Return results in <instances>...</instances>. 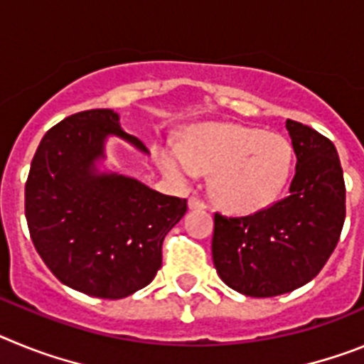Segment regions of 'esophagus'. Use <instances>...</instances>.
I'll return each instance as SVG.
<instances>
[{
  "instance_id": "34e87169",
  "label": "esophagus",
  "mask_w": 364,
  "mask_h": 364,
  "mask_svg": "<svg viewBox=\"0 0 364 364\" xmlns=\"http://www.w3.org/2000/svg\"><path fill=\"white\" fill-rule=\"evenodd\" d=\"M188 205H189V210H205V202H202L200 198L197 197L189 198Z\"/></svg>"
}]
</instances>
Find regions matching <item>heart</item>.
Segmentation results:
<instances>
[{"mask_svg":"<svg viewBox=\"0 0 364 364\" xmlns=\"http://www.w3.org/2000/svg\"><path fill=\"white\" fill-rule=\"evenodd\" d=\"M164 173L191 178L197 169L211 171L215 202L233 213L264 210L284 189L294 167V147L279 133L237 124H204L186 133L182 147H162Z\"/></svg>","mask_w":364,"mask_h":364,"instance_id":"heart-1","label":"heart"}]
</instances>
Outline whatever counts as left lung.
<instances>
[{
	"label": "left lung",
	"instance_id": "left-lung-1",
	"mask_svg": "<svg viewBox=\"0 0 364 364\" xmlns=\"http://www.w3.org/2000/svg\"><path fill=\"white\" fill-rule=\"evenodd\" d=\"M297 166L290 193L247 217L215 213L211 253L218 277L247 297H275L310 282L339 242L345 178L326 136L286 120Z\"/></svg>",
	"mask_w": 364,
	"mask_h": 364
}]
</instances>
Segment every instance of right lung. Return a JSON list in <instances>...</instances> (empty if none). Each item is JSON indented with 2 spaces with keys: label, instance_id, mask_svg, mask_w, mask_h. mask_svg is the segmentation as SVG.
<instances>
[{
  "label": "right lung",
  "instance_id": "right-lung-1",
  "mask_svg": "<svg viewBox=\"0 0 364 364\" xmlns=\"http://www.w3.org/2000/svg\"><path fill=\"white\" fill-rule=\"evenodd\" d=\"M127 134L112 109L76 112L45 133L25 184L31 239L47 268L76 291L122 299L142 290L162 266V242L188 211L131 176L102 171L105 142Z\"/></svg>",
  "mask_w": 364,
  "mask_h": 364
}]
</instances>
